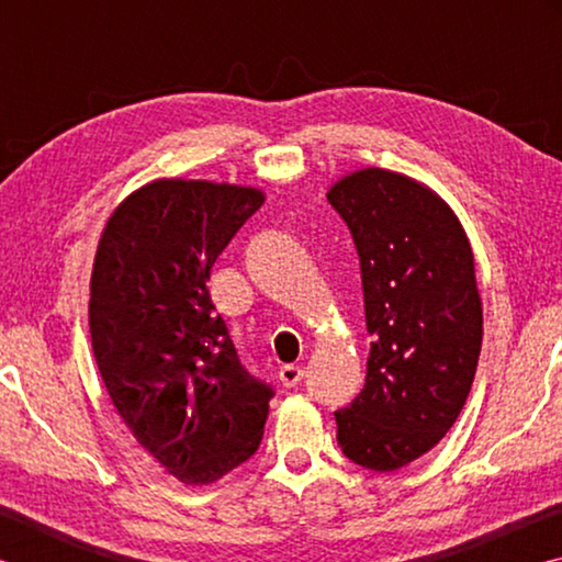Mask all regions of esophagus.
Segmentation results:
<instances>
[{
    "label": "esophagus",
    "instance_id": "1",
    "mask_svg": "<svg viewBox=\"0 0 562 562\" xmlns=\"http://www.w3.org/2000/svg\"><path fill=\"white\" fill-rule=\"evenodd\" d=\"M302 376H304V369L297 367V364H284V367L280 369V382H282L284 386H288V389L297 386V384L302 382Z\"/></svg>",
    "mask_w": 562,
    "mask_h": 562
}]
</instances>
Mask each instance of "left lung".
Segmentation results:
<instances>
[{
    "label": "left lung",
    "instance_id": "left-lung-1",
    "mask_svg": "<svg viewBox=\"0 0 562 562\" xmlns=\"http://www.w3.org/2000/svg\"><path fill=\"white\" fill-rule=\"evenodd\" d=\"M327 201L355 237L367 331V382L335 412L341 453L396 471L431 451L471 392L483 339L473 252L459 217L418 180L364 168Z\"/></svg>",
    "mask_w": 562,
    "mask_h": 562
}]
</instances>
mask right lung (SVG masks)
Masks as SVG:
<instances>
[{
	"label": "right lung",
	"instance_id": "1",
	"mask_svg": "<svg viewBox=\"0 0 562 562\" xmlns=\"http://www.w3.org/2000/svg\"><path fill=\"white\" fill-rule=\"evenodd\" d=\"M262 190L160 178L103 227L89 329L103 386L136 441L190 486L258 451L272 386L240 364L207 292L213 262Z\"/></svg>",
	"mask_w": 562,
	"mask_h": 562
}]
</instances>
